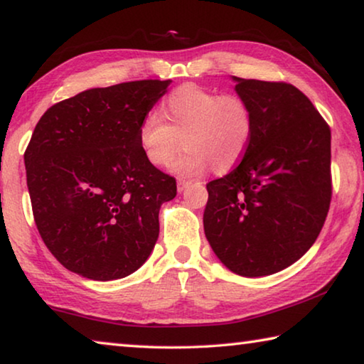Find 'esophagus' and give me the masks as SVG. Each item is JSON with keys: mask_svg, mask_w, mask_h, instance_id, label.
I'll return each instance as SVG.
<instances>
[{"mask_svg": "<svg viewBox=\"0 0 364 364\" xmlns=\"http://www.w3.org/2000/svg\"><path fill=\"white\" fill-rule=\"evenodd\" d=\"M193 181H188V180H178V193H183L184 189L189 188Z\"/></svg>", "mask_w": 364, "mask_h": 364, "instance_id": "obj_1", "label": "esophagus"}]
</instances>
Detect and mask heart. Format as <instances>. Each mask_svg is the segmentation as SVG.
<instances>
[{
	"label": "heart",
	"instance_id": "obj_1",
	"mask_svg": "<svg viewBox=\"0 0 364 364\" xmlns=\"http://www.w3.org/2000/svg\"><path fill=\"white\" fill-rule=\"evenodd\" d=\"M254 123V110L242 96L186 83L165 97L160 117H144L138 144L151 165L167 167L183 141L186 152L171 165L175 173L197 176L210 167L228 173L247 152Z\"/></svg>",
	"mask_w": 364,
	"mask_h": 364
}]
</instances>
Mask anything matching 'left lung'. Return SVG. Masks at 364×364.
<instances>
[{"label":"left lung","instance_id":"left-lung-1","mask_svg":"<svg viewBox=\"0 0 364 364\" xmlns=\"http://www.w3.org/2000/svg\"><path fill=\"white\" fill-rule=\"evenodd\" d=\"M254 110V134L236 168L207 184L204 231L232 273L258 278L291 267L328 217L331 128L284 82L234 77Z\"/></svg>","mask_w":364,"mask_h":364}]
</instances>
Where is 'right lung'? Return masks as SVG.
I'll return each instance as SVG.
<instances>
[{
	"instance_id": "right-lung-1",
	"label": "right lung",
	"mask_w": 364,
	"mask_h": 364,
	"mask_svg": "<svg viewBox=\"0 0 364 364\" xmlns=\"http://www.w3.org/2000/svg\"><path fill=\"white\" fill-rule=\"evenodd\" d=\"M170 83L86 90L36 123L23 154L35 223L56 260L83 278H125L156 245L176 180L144 159L138 128Z\"/></svg>"
}]
</instances>
